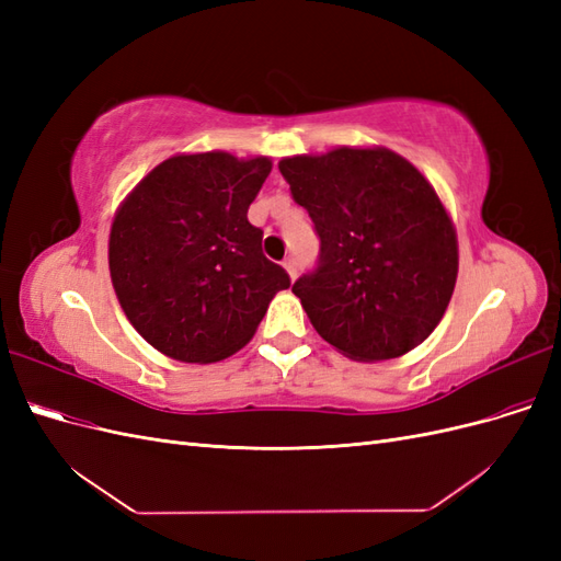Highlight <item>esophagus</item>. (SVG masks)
<instances>
[{
	"label": "esophagus",
	"mask_w": 561,
	"mask_h": 561,
	"mask_svg": "<svg viewBox=\"0 0 561 561\" xmlns=\"http://www.w3.org/2000/svg\"><path fill=\"white\" fill-rule=\"evenodd\" d=\"M283 266L287 271V276H290V280H295L297 278V262L295 260H285Z\"/></svg>",
	"instance_id": "34e87169"
}]
</instances>
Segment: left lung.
Masks as SVG:
<instances>
[{"mask_svg":"<svg viewBox=\"0 0 561 561\" xmlns=\"http://www.w3.org/2000/svg\"><path fill=\"white\" fill-rule=\"evenodd\" d=\"M278 168L320 236L318 268L293 285L316 332L363 363L428 339L454 295L458 241L419 168L386 147L285 157Z\"/></svg>","mask_w":561,"mask_h":561,"instance_id":"1","label":"left lung"}]
</instances>
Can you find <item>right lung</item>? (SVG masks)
Segmentation results:
<instances>
[{
  "label": "right lung",
  "instance_id": "add662e5",
  "mask_svg": "<svg viewBox=\"0 0 561 561\" xmlns=\"http://www.w3.org/2000/svg\"><path fill=\"white\" fill-rule=\"evenodd\" d=\"M268 157L175 154L122 201L110 231L118 304L147 344L180 363H217L257 332L271 299L290 287L262 252L248 208Z\"/></svg>",
  "mask_w": 561,
  "mask_h": 561
}]
</instances>
